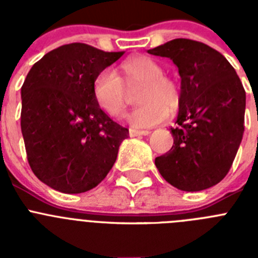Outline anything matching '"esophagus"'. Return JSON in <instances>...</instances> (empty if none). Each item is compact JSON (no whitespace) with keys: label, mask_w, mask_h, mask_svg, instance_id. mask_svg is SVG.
Returning a JSON list of instances; mask_svg holds the SVG:
<instances>
[{"label":"esophagus","mask_w":258,"mask_h":258,"mask_svg":"<svg viewBox=\"0 0 258 258\" xmlns=\"http://www.w3.org/2000/svg\"><path fill=\"white\" fill-rule=\"evenodd\" d=\"M150 133H151L150 131H140V129H134V127H131V129H129V136H131V137L149 136Z\"/></svg>","instance_id":"obj_1"}]
</instances>
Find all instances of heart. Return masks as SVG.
Segmentation results:
<instances>
[{"label":"heart","mask_w":258,"mask_h":258,"mask_svg":"<svg viewBox=\"0 0 258 258\" xmlns=\"http://www.w3.org/2000/svg\"><path fill=\"white\" fill-rule=\"evenodd\" d=\"M121 77L111 68L102 70L93 83V94L102 109L111 117H120L126 108V88L142 84L138 101L142 102L126 116L134 127H149L159 124L168 116V109L179 106L181 90L178 84L164 76V68L149 56H136L121 66Z\"/></svg>","instance_id":"heart-1"}]
</instances>
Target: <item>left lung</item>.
I'll list each match as a JSON object with an SVG mask.
<instances>
[{"label":"left lung","mask_w":258,"mask_h":258,"mask_svg":"<svg viewBox=\"0 0 258 258\" xmlns=\"http://www.w3.org/2000/svg\"><path fill=\"white\" fill-rule=\"evenodd\" d=\"M149 52L172 59L181 76L173 146L155 165L178 190L212 187L229 173L243 138V84L221 52L199 41L175 38Z\"/></svg>","instance_id":"1"}]
</instances>
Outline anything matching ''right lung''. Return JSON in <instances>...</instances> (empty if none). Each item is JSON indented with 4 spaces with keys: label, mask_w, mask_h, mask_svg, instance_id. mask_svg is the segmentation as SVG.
<instances>
[{
    "label": "right lung",
    "mask_w": 258,
    "mask_h": 258,
    "mask_svg": "<svg viewBox=\"0 0 258 258\" xmlns=\"http://www.w3.org/2000/svg\"><path fill=\"white\" fill-rule=\"evenodd\" d=\"M122 54L74 42L45 54L27 75L20 113L27 159L54 190H92L115 164L129 131L99 107L93 83Z\"/></svg>",
    "instance_id": "1"
}]
</instances>
